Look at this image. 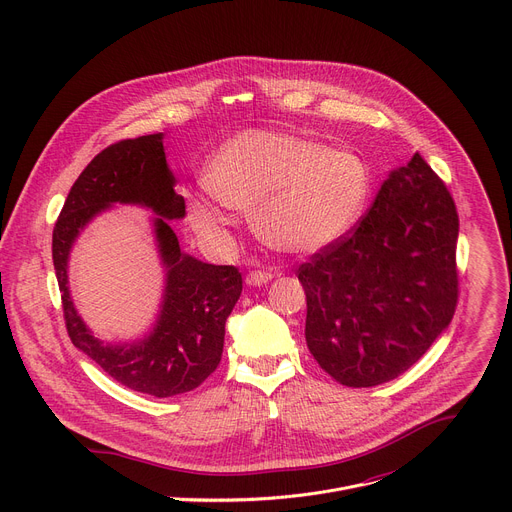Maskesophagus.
Instances as JSON below:
<instances>
[{
	"label": "esophagus",
	"instance_id": "1",
	"mask_svg": "<svg viewBox=\"0 0 512 512\" xmlns=\"http://www.w3.org/2000/svg\"><path fill=\"white\" fill-rule=\"evenodd\" d=\"M273 279L271 271H261V269H253L247 273V283L249 285H265L267 281Z\"/></svg>",
	"mask_w": 512,
	"mask_h": 512
}]
</instances>
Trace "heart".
I'll use <instances>...</instances> for the list:
<instances>
[{"label":"heart","instance_id":"heart-1","mask_svg":"<svg viewBox=\"0 0 512 512\" xmlns=\"http://www.w3.org/2000/svg\"><path fill=\"white\" fill-rule=\"evenodd\" d=\"M206 186L216 200L253 210L263 243L285 253H314L340 239L360 216L371 174L356 154L277 131H245L216 154ZM192 212L206 233L221 231L227 214L204 198Z\"/></svg>","mask_w":512,"mask_h":512}]
</instances>
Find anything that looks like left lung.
Wrapping results in <instances>:
<instances>
[{
  "instance_id": "obj_1",
  "label": "left lung",
  "mask_w": 512,
  "mask_h": 512,
  "mask_svg": "<svg viewBox=\"0 0 512 512\" xmlns=\"http://www.w3.org/2000/svg\"><path fill=\"white\" fill-rule=\"evenodd\" d=\"M458 227L450 190L415 154L346 235L300 265L306 342L324 373L375 387L427 352L458 306Z\"/></svg>"
}]
</instances>
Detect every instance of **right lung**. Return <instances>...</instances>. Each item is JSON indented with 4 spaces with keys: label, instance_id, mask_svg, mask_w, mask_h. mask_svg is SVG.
I'll return each instance as SVG.
<instances>
[{
    "label": "right lung",
    "instance_id": "obj_1",
    "mask_svg": "<svg viewBox=\"0 0 512 512\" xmlns=\"http://www.w3.org/2000/svg\"><path fill=\"white\" fill-rule=\"evenodd\" d=\"M164 133L111 143L72 184L52 233V261L62 296L66 332L79 350L127 389L154 397L194 391L221 362L225 322L233 312L243 277L235 265H210L182 253L168 218H182L186 202L174 192L164 154ZM113 201L150 205L161 216L157 236L169 269L163 312L143 341L109 347L82 324L67 294L69 247L90 218Z\"/></svg>",
    "mask_w": 512,
    "mask_h": 512
}]
</instances>
